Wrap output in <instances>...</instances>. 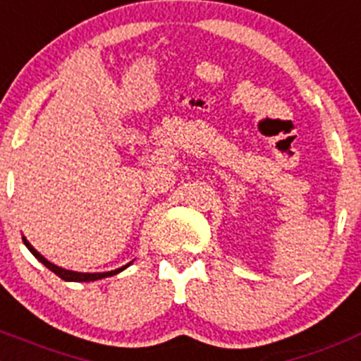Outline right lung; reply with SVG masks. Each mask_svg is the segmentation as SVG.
I'll return each mask as SVG.
<instances>
[{
	"mask_svg": "<svg viewBox=\"0 0 361 361\" xmlns=\"http://www.w3.org/2000/svg\"><path fill=\"white\" fill-rule=\"evenodd\" d=\"M23 242H25V245H26V247H28V251L32 252L33 257H35L37 260L40 262V264L46 265V267H48L49 271L55 272V274L59 276V278H62L63 281H78L80 283V281H96V279L110 278V276L119 274V272H123L124 269L130 267V265L133 264V262H130V264H126V265H123V267L116 269V271H109V272H74V271H67V269L59 267V265H55V264H51V262H49V260H46V258H44L42 255H40V252L37 251V249L33 247V245L30 244L28 240H26V237H23Z\"/></svg>",
	"mask_w": 361,
	"mask_h": 361,
	"instance_id": "1",
	"label": "right lung"
}]
</instances>
